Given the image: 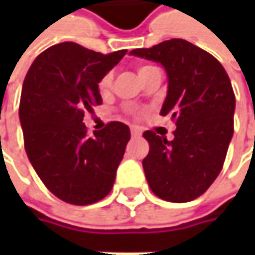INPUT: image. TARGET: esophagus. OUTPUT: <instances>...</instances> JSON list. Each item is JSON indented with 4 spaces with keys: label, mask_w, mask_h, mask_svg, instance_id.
Wrapping results in <instances>:
<instances>
[{
    "label": "esophagus",
    "mask_w": 255,
    "mask_h": 255,
    "mask_svg": "<svg viewBox=\"0 0 255 255\" xmlns=\"http://www.w3.org/2000/svg\"><path fill=\"white\" fill-rule=\"evenodd\" d=\"M130 133H132V137H139L142 134V132L137 128H130Z\"/></svg>",
    "instance_id": "1"
}]
</instances>
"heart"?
I'll return each mask as SVG.
<instances>
[{
  "instance_id": "obj_1",
  "label": "heart",
  "mask_w": 255,
  "mask_h": 255,
  "mask_svg": "<svg viewBox=\"0 0 255 255\" xmlns=\"http://www.w3.org/2000/svg\"><path fill=\"white\" fill-rule=\"evenodd\" d=\"M150 68V65H142V66H139V69H137V74L139 76H142L146 71H149ZM112 81H113V74L112 72H108V74H105L101 78V81H99V84H98V89H99V92L101 93H106L109 92V89H111V86H112Z\"/></svg>"
}]
</instances>
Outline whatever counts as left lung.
I'll list each match as a JSON object with an SVG mask.
<instances>
[{
	"label": "left lung",
	"mask_w": 255,
	"mask_h": 255,
	"mask_svg": "<svg viewBox=\"0 0 255 255\" xmlns=\"http://www.w3.org/2000/svg\"><path fill=\"white\" fill-rule=\"evenodd\" d=\"M130 55L163 65L167 96L160 115L176 122L174 139L143 133L150 150L143 170L152 191L166 201L201 196L223 169L233 132L236 96L223 65L184 39H170Z\"/></svg>",
	"instance_id": "left-lung-1"
}]
</instances>
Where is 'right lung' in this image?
Here are the masks:
<instances>
[{"label":"right lung","instance_id":"1","mask_svg":"<svg viewBox=\"0 0 255 255\" xmlns=\"http://www.w3.org/2000/svg\"><path fill=\"white\" fill-rule=\"evenodd\" d=\"M126 52L103 55L62 42L38 55L25 76L19 102L25 150L48 190L69 204H92L112 190L129 126L111 122L89 136L84 116L102 103L98 84Z\"/></svg>","mask_w":255,"mask_h":255}]
</instances>
